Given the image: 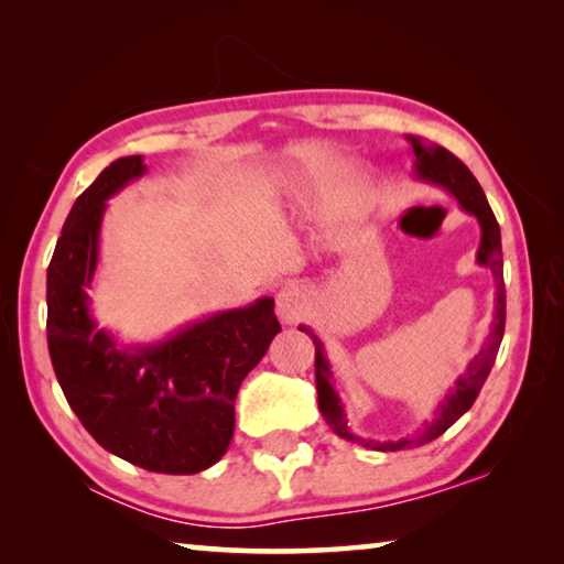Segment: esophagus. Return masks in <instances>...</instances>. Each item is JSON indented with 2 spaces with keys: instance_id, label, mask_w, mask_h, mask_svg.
<instances>
[{
  "instance_id": "34e87169",
  "label": "esophagus",
  "mask_w": 564,
  "mask_h": 564,
  "mask_svg": "<svg viewBox=\"0 0 564 564\" xmlns=\"http://www.w3.org/2000/svg\"><path fill=\"white\" fill-rule=\"evenodd\" d=\"M275 311H279V318L285 323V326H293L299 323L305 313V295L301 289L295 285H289L283 289L279 295H275Z\"/></svg>"
}]
</instances>
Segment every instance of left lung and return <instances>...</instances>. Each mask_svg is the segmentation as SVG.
I'll use <instances>...</instances> for the list:
<instances>
[{
	"label": "left lung",
	"instance_id": "obj_1",
	"mask_svg": "<svg viewBox=\"0 0 564 564\" xmlns=\"http://www.w3.org/2000/svg\"><path fill=\"white\" fill-rule=\"evenodd\" d=\"M410 147H413L415 154V178L427 181V184H437L451 191L457 198L467 214H473L480 224V248H477V263L490 269L495 275V321L490 328V338L485 340L482 350L470 360L467 366V373L457 378L455 388L445 395V400L435 410V417L431 423H425L423 431L415 437H403V441L395 443H376V441H362L360 435L350 431L346 410L340 405V398L336 390H333V370L326 358V350H323L321 338L311 328L301 326L299 330H305L313 338V346H316V388H318V408L326 423L333 427V433L346 437L350 443H360L362 447H373V451H405V447H417L441 437L447 427H451L457 417H463L467 410L473 408L477 393L485 380H488L492 362L498 358L502 333H505V281H502V243H500V226L495 221V214L485 198L480 184L470 174L460 159L451 154L445 147L431 144V141L420 137H408Z\"/></svg>",
	"mask_w": 564,
	"mask_h": 564
}]
</instances>
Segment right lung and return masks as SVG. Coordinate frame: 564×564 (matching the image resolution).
Returning <instances> with one entry per match:
<instances>
[{
	"label": "right lung",
	"instance_id": "1",
	"mask_svg": "<svg viewBox=\"0 0 564 564\" xmlns=\"http://www.w3.org/2000/svg\"><path fill=\"white\" fill-rule=\"evenodd\" d=\"M123 156L76 198L46 269V343L76 417L104 451L151 473L194 475L224 457L234 403L281 323L273 299L214 313L154 346H119L97 328L89 293L107 198L144 174Z\"/></svg>",
	"mask_w": 564,
	"mask_h": 564
}]
</instances>
